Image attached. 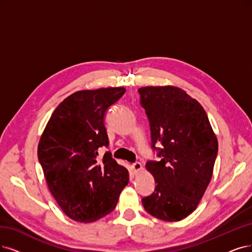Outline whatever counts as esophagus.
<instances>
[{
    "instance_id": "obj_1",
    "label": "esophagus",
    "mask_w": 252,
    "mask_h": 252,
    "mask_svg": "<svg viewBox=\"0 0 252 252\" xmlns=\"http://www.w3.org/2000/svg\"><path fill=\"white\" fill-rule=\"evenodd\" d=\"M132 168H133V171H134L135 173L140 172V171L142 170V164L139 163V162H136V163H134V164L132 165Z\"/></svg>"
}]
</instances>
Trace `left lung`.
Listing matches in <instances>:
<instances>
[{"label":"left lung","mask_w":252,"mask_h":252,"mask_svg":"<svg viewBox=\"0 0 252 252\" xmlns=\"http://www.w3.org/2000/svg\"><path fill=\"white\" fill-rule=\"evenodd\" d=\"M141 105L150 120L153 148L160 141V161L145 165L157 183L155 192L142 198L145 211L164 221L188 217L211 182L218 140L206 111L185 90L175 86L139 88Z\"/></svg>","instance_id":"8db88e82"}]
</instances>
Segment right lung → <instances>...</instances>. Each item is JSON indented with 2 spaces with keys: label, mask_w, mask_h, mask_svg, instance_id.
<instances>
[{
  "label": "right lung",
  "mask_w": 252,
  "mask_h": 252,
  "mask_svg": "<svg viewBox=\"0 0 252 252\" xmlns=\"http://www.w3.org/2000/svg\"><path fill=\"white\" fill-rule=\"evenodd\" d=\"M125 92V87H108L72 93L55 109L39 139L37 155L46 185L74 221L108 215L128 183L127 169L111 153L98 158V148L109 144L106 111Z\"/></svg>",
  "instance_id": "1"
}]
</instances>
